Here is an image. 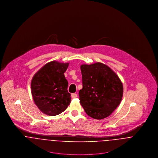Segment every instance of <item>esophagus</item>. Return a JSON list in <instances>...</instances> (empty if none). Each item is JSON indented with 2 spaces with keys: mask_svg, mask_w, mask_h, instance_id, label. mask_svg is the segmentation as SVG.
<instances>
[{
  "mask_svg": "<svg viewBox=\"0 0 158 158\" xmlns=\"http://www.w3.org/2000/svg\"><path fill=\"white\" fill-rule=\"evenodd\" d=\"M71 97H72V98H76V97H77V94H75V93H73V94H71Z\"/></svg>",
  "mask_w": 158,
  "mask_h": 158,
  "instance_id": "obj_1",
  "label": "esophagus"
}]
</instances>
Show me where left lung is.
Instances as JSON below:
<instances>
[{
	"mask_svg": "<svg viewBox=\"0 0 158 158\" xmlns=\"http://www.w3.org/2000/svg\"><path fill=\"white\" fill-rule=\"evenodd\" d=\"M83 88L79 91L80 103L93 118L110 115L120 103L123 84L115 72L102 63L80 66Z\"/></svg>",
	"mask_w": 158,
	"mask_h": 158,
	"instance_id": "1",
	"label": "left lung"
}]
</instances>
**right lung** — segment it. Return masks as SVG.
I'll list each match as a JSON object with an SVG mask.
<instances>
[{
    "mask_svg": "<svg viewBox=\"0 0 158 158\" xmlns=\"http://www.w3.org/2000/svg\"><path fill=\"white\" fill-rule=\"evenodd\" d=\"M68 63L52 61L45 64L33 77L31 92L35 105L42 113L54 116L66 110L71 98L64 73Z\"/></svg>",
    "mask_w": 158,
    "mask_h": 158,
    "instance_id": "obj_1",
    "label": "right lung"
}]
</instances>
